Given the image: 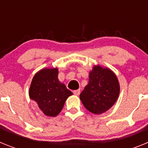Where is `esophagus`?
I'll return each mask as SVG.
<instances>
[{
	"label": "esophagus",
	"instance_id": "obj_1",
	"mask_svg": "<svg viewBox=\"0 0 148 148\" xmlns=\"http://www.w3.org/2000/svg\"><path fill=\"white\" fill-rule=\"evenodd\" d=\"M80 92H81L80 90H74V91H73V93L75 94V95H78L79 94H80Z\"/></svg>",
	"mask_w": 148,
	"mask_h": 148
}]
</instances>
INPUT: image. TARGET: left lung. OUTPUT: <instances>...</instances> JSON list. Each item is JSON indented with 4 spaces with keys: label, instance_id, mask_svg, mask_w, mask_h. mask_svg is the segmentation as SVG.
Masks as SVG:
<instances>
[{
    "label": "left lung",
    "instance_id": "1",
    "mask_svg": "<svg viewBox=\"0 0 148 148\" xmlns=\"http://www.w3.org/2000/svg\"><path fill=\"white\" fill-rule=\"evenodd\" d=\"M119 95V84L111 70L94 66L89 83L80 94L84 108L94 114H101L114 104Z\"/></svg>",
    "mask_w": 148,
    "mask_h": 148
}]
</instances>
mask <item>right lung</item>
<instances>
[{
	"label": "right lung",
	"instance_id": "add662e5",
	"mask_svg": "<svg viewBox=\"0 0 148 148\" xmlns=\"http://www.w3.org/2000/svg\"><path fill=\"white\" fill-rule=\"evenodd\" d=\"M58 69H44L33 77L30 85V99L37 103L40 110L47 116L58 115L65 101L73 92L58 78Z\"/></svg>",
	"mask_w": 148,
	"mask_h": 148
}]
</instances>
